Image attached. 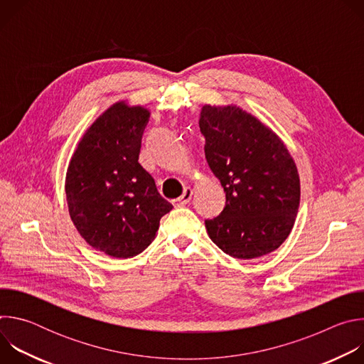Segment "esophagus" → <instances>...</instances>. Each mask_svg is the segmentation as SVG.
<instances>
[{"label": "esophagus", "instance_id": "esophagus-1", "mask_svg": "<svg viewBox=\"0 0 364 364\" xmlns=\"http://www.w3.org/2000/svg\"><path fill=\"white\" fill-rule=\"evenodd\" d=\"M193 188L191 187H186L184 188V191H183V194L178 197V198H174L173 200V204L174 205H186L187 203H190V200H191V197H193Z\"/></svg>", "mask_w": 364, "mask_h": 364}]
</instances>
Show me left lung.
Wrapping results in <instances>:
<instances>
[{
  "label": "left lung",
  "mask_w": 364,
  "mask_h": 364,
  "mask_svg": "<svg viewBox=\"0 0 364 364\" xmlns=\"http://www.w3.org/2000/svg\"><path fill=\"white\" fill-rule=\"evenodd\" d=\"M200 131L205 159L226 191V207L205 229L237 259L277 250L289 236L299 207V174L284 141L236 105H204Z\"/></svg>",
  "instance_id": "8db88e82"
}]
</instances>
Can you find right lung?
I'll return each instance as SVG.
<instances>
[{"label": "right lung", "mask_w": 364, "mask_h": 364, "mask_svg": "<svg viewBox=\"0 0 364 364\" xmlns=\"http://www.w3.org/2000/svg\"><path fill=\"white\" fill-rule=\"evenodd\" d=\"M148 118L141 105L114 103L86 129L69 161L70 219L87 245L112 257L141 253L173 209L138 163Z\"/></svg>", "instance_id": "obj_1"}]
</instances>
